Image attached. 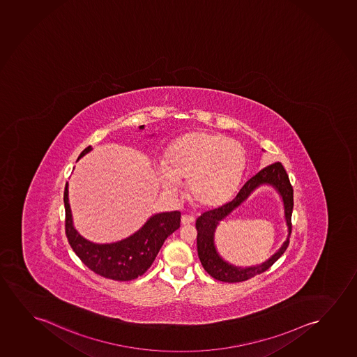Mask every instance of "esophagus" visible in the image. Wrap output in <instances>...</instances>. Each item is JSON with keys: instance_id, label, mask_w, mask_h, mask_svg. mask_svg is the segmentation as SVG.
<instances>
[{"instance_id": "1", "label": "esophagus", "mask_w": 357, "mask_h": 357, "mask_svg": "<svg viewBox=\"0 0 357 357\" xmlns=\"http://www.w3.org/2000/svg\"><path fill=\"white\" fill-rule=\"evenodd\" d=\"M194 221H195V218L190 216V215H183V216H181V222L183 226L190 225V223L194 222Z\"/></svg>"}]
</instances>
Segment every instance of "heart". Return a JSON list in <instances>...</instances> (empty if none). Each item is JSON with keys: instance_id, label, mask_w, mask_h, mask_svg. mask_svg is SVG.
<instances>
[{"instance_id": "b5f03b06", "label": "heart", "mask_w": 357, "mask_h": 357, "mask_svg": "<svg viewBox=\"0 0 357 357\" xmlns=\"http://www.w3.org/2000/svg\"><path fill=\"white\" fill-rule=\"evenodd\" d=\"M245 168L243 147L222 135L194 131L174 141L165 153V165L155 169L162 189L181 190L189 178L192 197L207 206L226 202L237 190Z\"/></svg>"}]
</instances>
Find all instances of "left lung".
Listing matches in <instances>:
<instances>
[{"mask_svg": "<svg viewBox=\"0 0 357 357\" xmlns=\"http://www.w3.org/2000/svg\"><path fill=\"white\" fill-rule=\"evenodd\" d=\"M271 185L280 197L284 207V218L288 227V236L280 248L263 264L252 267H238L233 266L222 258L218 253L214 242V232L223 218L244 202L260 185ZM294 208V189L289 184V176L284 171V165L280 162L265 167L264 169L250 178L244 185L238 190L232 200L223 204L221 206L212 208L202 213L197 220V254L202 261V268L206 270L213 279L223 282H242L252 279L255 275L261 274L269 269L270 266L284 253L289 247V234H291V216Z\"/></svg>", "mask_w": 357, "mask_h": 357, "instance_id": "left-lung-1", "label": "left lung"}]
</instances>
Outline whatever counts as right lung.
<instances>
[{"instance_id":"obj_1","label":"right lung","mask_w":357,"mask_h":357,"mask_svg":"<svg viewBox=\"0 0 357 357\" xmlns=\"http://www.w3.org/2000/svg\"><path fill=\"white\" fill-rule=\"evenodd\" d=\"M139 129H145V125H141ZM91 151L92 146H88L78 160ZM63 204L66 211V236L73 252L96 274L115 281H131L145 274L155 261L165 239L181 227V212H160L152 215L142 227L129 237L113 243H94L75 228L68 202V183L65 186Z\"/></svg>"}]
</instances>
